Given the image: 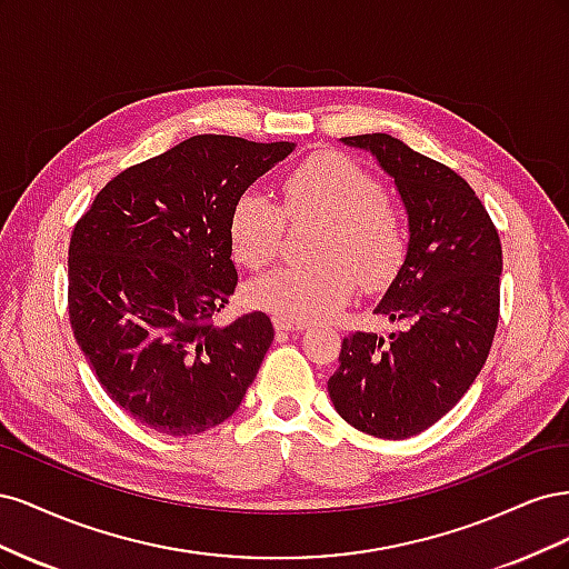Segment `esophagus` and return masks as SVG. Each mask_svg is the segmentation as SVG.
<instances>
[{"label": "esophagus", "instance_id": "esophagus-1", "mask_svg": "<svg viewBox=\"0 0 569 569\" xmlns=\"http://www.w3.org/2000/svg\"><path fill=\"white\" fill-rule=\"evenodd\" d=\"M274 330L278 332H301L306 330V322H295L287 318H274Z\"/></svg>", "mask_w": 569, "mask_h": 569}]
</instances>
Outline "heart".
I'll return each mask as SVG.
<instances>
[{
    "mask_svg": "<svg viewBox=\"0 0 569 569\" xmlns=\"http://www.w3.org/2000/svg\"><path fill=\"white\" fill-rule=\"evenodd\" d=\"M291 220H320L311 266L274 268L249 287L253 306L278 318L311 322L335 316L351 299L358 280L380 287L406 251L401 216L358 163L322 153L308 159L282 182ZM284 216L280 203L258 189L239 194L230 213V247L237 263L268 266L280 251Z\"/></svg>",
    "mask_w": 569,
    "mask_h": 569,
    "instance_id": "obj_1",
    "label": "heart"
}]
</instances>
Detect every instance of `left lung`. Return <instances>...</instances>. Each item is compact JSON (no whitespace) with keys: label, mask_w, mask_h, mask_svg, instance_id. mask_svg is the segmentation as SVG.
I'll list each match as a JSON object with an SVG mask.
<instances>
[{"label":"left lung","mask_w":569,"mask_h":569,"mask_svg":"<svg viewBox=\"0 0 569 569\" xmlns=\"http://www.w3.org/2000/svg\"><path fill=\"white\" fill-rule=\"evenodd\" d=\"M393 180L408 244L375 313L408 327L343 337L327 391L360 432L408 439L441 420L485 368L498 325L501 239L456 170L385 132L343 137Z\"/></svg>","instance_id":"1"}]
</instances>
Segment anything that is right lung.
Returning a JSON list of instances; mask_svg holds the SVG:
<instances>
[{
	"label": "right lung",
	"mask_w": 569,
	"mask_h": 569,
	"mask_svg": "<svg viewBox=\"0 0 569 569\" xmlns=\"http://www.w3.org/2000/svg\"><path fill=\"white\" fill-rule=\"evenodd\" d=\"M297 149L197 134L116 176L68 247V313L101 387L168 437L201 435L242 403L274 339L256 311L213 325L234 295L230 213Z\"/></svg>",
	"instance_id": "1"
}]
</instances>
